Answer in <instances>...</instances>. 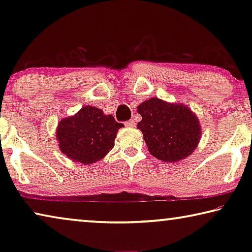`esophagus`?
<instances>
[{"label": "esophagus", "mask_w": 252, "mask_h": 252, "mask_svg": "<svg viewBox=\"0 0 252 252\" xmlns=\"http://www.w3.org/2000/svg\"><path fill=\"white\" fill-rule=\"evenodd\" d=\"M126 126H127V127H133V126H134V121H133V120L126 121Z\"/></svg>", "instance_id": "34e87169"}]
</instances>
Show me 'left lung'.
<instances>
[{
    "mask_svg": "<svg viewBox=\"0 0 252 252\" xmlns=\"http://www.w3.org/2000/svg\"><path fill=\"white\" fill-rule=\"evenodd\" d=\"M138 122L149 152L164 162H178L198 147L201 126L195 114L183 103H170L151 97L138 106Z\"/></svg>",
    "mask_w": 252,
    "mask_h": 252,
    "instance_id": "obj_1",
    "label": "left lung"
}]
</instances>
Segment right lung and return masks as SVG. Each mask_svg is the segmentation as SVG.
<instances>
[{
	"label": "right lung",
	"instance_id": "add662e5",
	"mask_svg": "<svg viewBox=\"0 0 252 252\" xmlns=\"http://www.w3.org/2000/svg\"><path fill=\"white\" fill-rule=\"evenodd\" d=\"M122 123L95 106L87 105L59 122L55 135L59 148L70 160L92 164L108 155Z\"/></svg>",
	"mask_w": 252,
	"mask_h": 252
}]
</instances>
